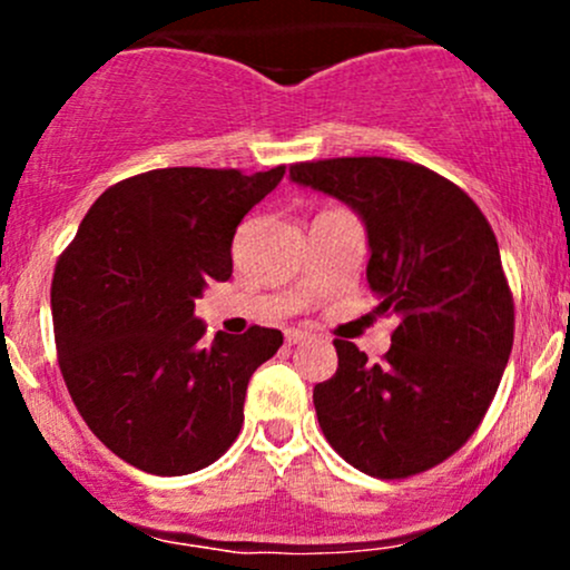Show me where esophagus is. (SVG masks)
I'll return each mask as SVG.
<instances>
[{"label":"esophagus","instance_id":"1","mask_svg":"<svg viewBox=\"0 0 570 570\" xmlns=\"http://www.w3.org/2000/svg\"><path fill=\"white\" fill-rule=\"evenodd\" d=\"M313 335L311 332H303V330H286V343L289 345H299L305 343V340H311Z\"/></svg>","mask_w":570,"mask_h":570}]
</instances>
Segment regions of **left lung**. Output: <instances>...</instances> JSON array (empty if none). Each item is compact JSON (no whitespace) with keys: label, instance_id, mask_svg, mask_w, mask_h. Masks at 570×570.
<instances>
[{"label":"left lung","instance_id":"obj_1","mask_svg":"<svg viewBox=\"0 0 570 570\" xmlns=\"http://www.w3.org/2000/svg\"><path fill=\"white\" fill-rule=\"evenodd\" d=\"M289 174L358 212L375 313L396 316L377 364L335 340L337 372L313 389L318 426L358 472H429L480 429L512 353L514 297L493 227L421 163L330 158L292 163Z\"/></svg>","mask_w":570,"mask_h":570}]
</instances>
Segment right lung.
<instances>
[{
	"label": "right lung",
	"instance_id": "right-lung-1",
	"mask_svg": "<svg viewBox=\"0 0 570 570\" xmlns=\"http://www.w3.org/2000/svg\"><path fill=\"white\" fill-rule=\"evenodd\" d=\"M284 171L128 176L58 257L50 307L63 383L88 429L141 472L179 476L217 461L244 426L248 377L284 343L254 324L203 345L195 318L206 281L230 278L240 219Z\"/></svg>",
	"mask_w": 570,
	"mask_h": 570
}]
</instances>
